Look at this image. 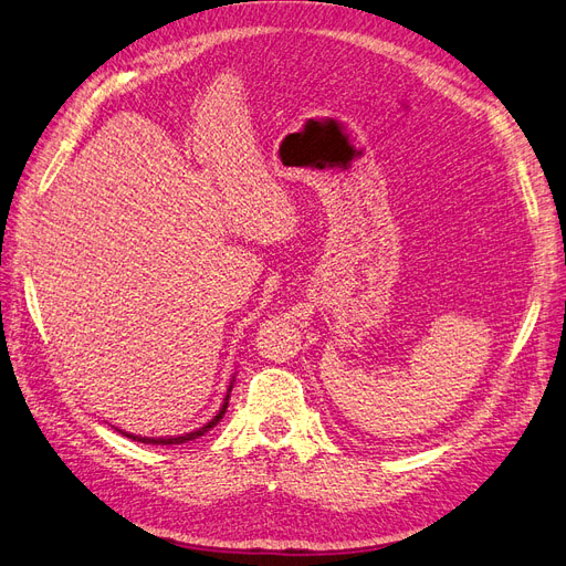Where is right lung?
Wrapping results in <instances>:
<instances>
[{"label": "right lung", "mask_w": 566, "mask_h": 566, "mask_svg": "<svg viewBox=\"0 0 566 566\" xmlns=\"http://www.w3.org/2000/svg\"><path fill=\"white\" fill-rule=\"evenodd\" d=\"M231 391V389H229ZM227 408H229V397L224 399V403H221V408H219V413L205 424V427H200V430H196V432H188V434H184V437H160V439H153V437H134V434H127V432H123L125 437H129V439H134V441H142V443H158V447H167V443H186V441H193V439H198V437H202L205 432H210L212 427L224 418V413H227Z\"/></svg>", "instance_id": "right-lung-1"}]
</instances>
